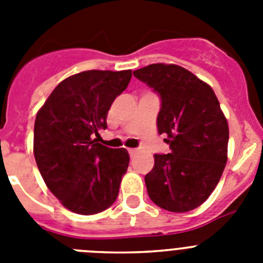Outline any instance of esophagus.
Here are the masks:
<instances>
[{"label":"esophagus","instance_id":"obj_1","mask_svg":"<svg viewBox=\"0 0 263 263\" xmlns=\"http://www.w3.org/2000/svg\"><path fill=\"white\" fill-rule=\"evenodd\" d=\"M127 152H129L130 157L133 158V157H136V154H137V153H138V150H137V148H129Z\"/></svg>","mask_w":263,"mask_h":263}]
</instances>
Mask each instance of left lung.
I'll return each mask as SVG.
<instances>
[{
    "mask_svg": "<svg viewBox=\"0 0 263 263\" xmlns=\"http://www.w3.org/2000/svg\"><path fill=\"white\" fill-rule=\"evenodd\" d=\"M160 96L158 133L167 134L168 154H155L145 176L153 203L188 212L210 197L228 160L229 127L210 85L176 64L157 63L133 72Z\"/></svg>",
    "mask_w": 263,
    "mask_h": 263,
    "instance_id": "8db88e82",
    "label": "left lung"
}]
</instances>
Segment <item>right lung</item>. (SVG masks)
Returning <instances> with one entry per match:
<instances>
[{
    "label": "right lung",
    "instance_id": "1",
    "mask_svg": "<svg viewBox=\"0 0 263 263\" xmlns=\"http://www.w3.org/2000/svg\"><path fill=\"white\" fill-rule=\"evenodd\" d=\"M130 79L132 69L80 72L59 83L36 113V166L71 212L95 215L117 199L130 158L125 148L99 143V132L106 129L108 110Z\"/></svg>",
    "mask_w": 263,
    "mask_h": 263
}]
</instances>
